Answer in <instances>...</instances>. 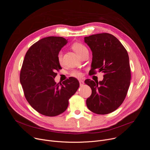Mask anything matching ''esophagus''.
<instances>
[{"mask_svg": "<svg viewBox=\"0 0 150 150\" xmlns=\"http://www.w3.org/2000/svg\"><path fill=\"white\" fill-rule=\"evenodd\" d=\"M79 83H80V86H82L84 84V82L83 81V80H79Z\"/></svg>", "mask_w": 150, "mask_h": 150, "instance_id": "obj_1", "label": "esophagus"}]
</instances>
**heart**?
<instances>
[{"label":"heart","mask_w":150,"mask_h":150,"mask_svg":"<svg viewBox=\"0 0 150 150\" xmlns=\"http://www.w3.org/2000/svg\"><path fill=\"white\" fill-rule=\"evenodd\" d=\"M73 48L74 50V51L79 55L81 54L85 51L87 50V48L85 47V46L83 44L80 43V42H74L73 44ZM62 57H63V53H62V51L61 50L58 53V54H57V61H58L59 63H61L62 61ZM71 75L75 77H80L82 76V73L78 71H73L71 72Z\"/></svg>","instance_id":"b5f03b06"}]
</instances>
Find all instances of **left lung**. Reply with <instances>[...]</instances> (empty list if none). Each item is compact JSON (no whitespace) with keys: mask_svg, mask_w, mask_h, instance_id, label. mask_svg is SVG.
Instances as JSON below:
<instances>
[{"mask_svg":"<svg viewBox=\"0 0 150 150\" xmlns=\"http://www.w3.org/2000/svg\"><path fill=\"white\" fill-rule=\"evenodd\" d=\"M84 40L93 52L90 75L97 71L105 74L99 82L85 80L92 89L86 106L97 114L110 113L121 106L130 84L128 53L121 42L110 33L95 34L85 37Z\"/></svg>","mask_w":150,"mask_h":150,"instance_id":"obj_1","label":"left lung"}]
</instances>
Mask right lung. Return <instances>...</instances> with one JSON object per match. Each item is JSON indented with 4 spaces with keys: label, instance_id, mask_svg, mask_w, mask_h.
Here are the masks:
<instances>
[{
    "label": "right lung",
    "instance_id": "1",
    "mask_svg": "<svg viewBox=\"0 0 150 150\" xmlns=\"http://www.w3.org/2000/svg\"><path fill=\"white\" fill-rule=\"evenodd\" d=\"M67 43L61 37H45L33 44L26 53L20 81L29 105L48 117L60 115L67 109L68 100L79 87L78 80L70 77L56 84V71L62 69L57 54Z\"/></svg>",
    "mask_w": 150,
    "mask_h": 150
}]
</instances>
